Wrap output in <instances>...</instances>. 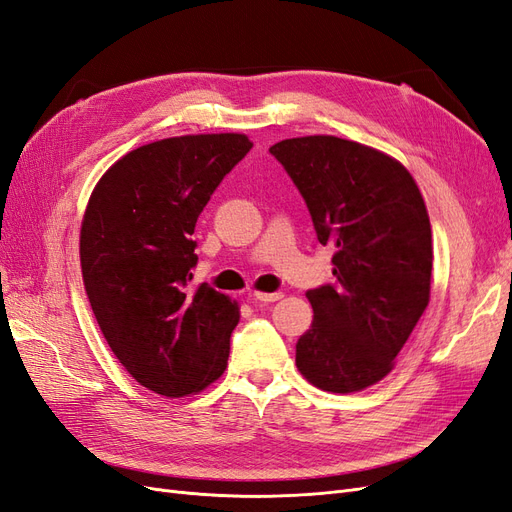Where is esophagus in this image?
<instances>
[{
  "mask_svg": "<svg viewBox=\"0 0 512 512\" xmlns=\"http://www.w3.org/2000/svg\"><path fill=\"white\" fill-rule=\"evenodd\" d=\"M250 297L258 303H275V301H280L284 294L282 292H252Z\"/></svg>",
  "mask_w": 512,
  "mask_h": 512,
  "instance_id": "34e87169",
  "label": "esophagus"
}]
</instances>
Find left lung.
Instances as JSON below:
<instances>
[{
	"instance_id": "8db88e82",
	"label": "left lung",
	"mask_w": 512,
	"mask_h": 512,
	"mask_svg": "<svg viewBox=\"0 0 512 512\" xmlns=\"http://www.w3.org/2000/svg\"><path fill=\"white\" fill-rule=\"evenodd\" d=\"M303 194L335 286L307 290L314 320L297 342L301 376L356 393L391 374L429 305L431 224L410 170L384 151L331 134L269 149Z\"/></svg>"
}]
</instances>
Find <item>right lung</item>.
Wrapping results in <instances>:
<instances>
[{
    "instance_id": "1",
    "label": "right lung",
    "mask_w": 512,
    "mask_h": 512,
    "mask_svg": "<svg viewBox=\"0 0 512 512\" xmlns=\"http://www.w3.org/2000/svg\"><path fill=\"white\" fill-rule=\"evenodd\" d=\"M252 149L237 132L138 147L96 183L81 222L87 299L119 363L164 397L205 391L228 365L239 303L190 284L200 211Z\"/></svg>"
}]
</instances>
